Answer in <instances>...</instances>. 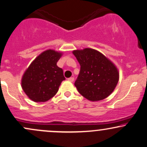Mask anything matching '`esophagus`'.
<instances>
[{"label":"esophagus","mask_w":147,"mask_h":147,"mask_svg":"<svg viewBox=\"0 0 147 147\" xmlns=\"http://www.w3.org/2000/svg\"><path fill=\"white\" fill-rule=\"evenodd\" d=\"M68 80L70 81V82H74V77H71V78H68Z\"/></svg>","instance_id":"1"}]
</instances>
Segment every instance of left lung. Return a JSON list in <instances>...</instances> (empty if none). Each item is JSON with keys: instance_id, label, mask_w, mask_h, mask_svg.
<instances>
[{"instance_id": "8db88e82", "label": "left lung", "mask_w": 147, "mask_h": 147, "mask_svg": "<svg viewBox=\"0 0 147 147\" xmlns=\"http://www.w3.org/2000/svg\"><path fill=\"white\" fill-rule=\"evenodd\" d=\"M73 53L80 70L75 86L83 97L99 101L113 92L119 80L117 68L102 53L93 49L75 50Z\"/></svg>"}]
</instances>
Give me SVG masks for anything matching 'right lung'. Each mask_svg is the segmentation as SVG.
I'll list each match as a JSON object with an SVG mask.
<instances>
[{
	"label": "right lung",
	"instance_id": "obj_1",
	"mask_svg": "<svg viewBox=\"0 0 147 147\" xmlns=\"http://www.w3.org/2000/svg\"><path fill=\"white\" fill-rule=\"evenodd\" d=\"M62 53L47 50L29 65L22 78V87L33 101L46 102L56 95L62 81L63 70L57 66Z\"/></svg>",
	"mask_w": 147,
	"mask_h": 147
}]
</instances>
